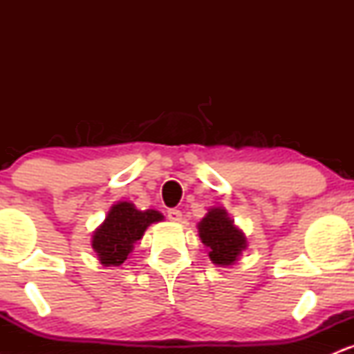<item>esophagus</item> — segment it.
<instances>
[{"label":"esophagus","instance_id":"esophagus-1","mask_svg":"<svg viewBox=\"0 0 354 354\" xmlns=\"http://www.w3.org/2000/svg\"><path fill=\"white\" fill-rule=\"evenodd\" d=\"M166 216H168L169 221H181V211L176 209V208H171L166 211Z\"/></svg>","mask_w":354,"mask_h":354}]
</instances>
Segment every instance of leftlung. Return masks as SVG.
<instances>
[{
    "mask_svg": "<svg viewBox=\"0 0 354 354\" xmlns=\"http://www.w3.org/2000/svg\"><path fill=\"white\" fill-rule=\"evenodd\" d=\"M203 245L208 248L211 261L218 266L234 265L241 251L246 250V236L233 225L226 209L211 208L198 225Z\"/></svg>",
    "mask_w": 354,
    "mask_h": 354,
    "instance_id": "obj_1",
    "label": "left lung"
}]
</instances>
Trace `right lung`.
Here are the masks:
<instances>
[{"label": "right lung", "instance_id": "add662e5", "mask_svg": "<svg viewBox=\"0 0 354 354\" xmlns=\"http://www.w3.org/2000/svg\"><path fill=\"white\" fill-rule=\"evenodd\" d=\"M163 219L156 209L140 211L133 203L120 201L111 206L108 216L93 233L91 246L103 266H121L128 259L146 228Z\"/></svg>", "mask_w": 354, "mask_h": 354}]
</instances>
